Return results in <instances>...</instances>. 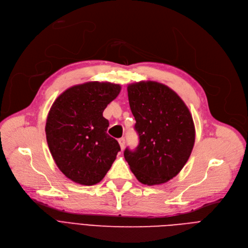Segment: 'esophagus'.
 <instances>
[{
    "instance_id": "obj_1",
    "label": "esophagus",
    "mask_w": 248,
    "mask_h": 248,
    "mask_svg": "<svg viewBox=\"0 0 248 248\" xmlns=\"http://www.w3.org/2000/svg\"><path fill=\"white\" fill-rule=\"evenodd\" d=\"M119 142H120V146H121V149H122V151L124 149V146H125V140H124V138H122V139H120L119 140Z\"/></svg>"
}]
</instances>
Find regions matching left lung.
I'll use <instances>...</instances> for the list:
<instances>
[{
	"instance_id": "8db88e82",
	"label": "left lung",
	"mask_w": 248,
	"mask_h": 248,
	"mask_svg": "<svg viewBox=\"0 0 248 248\" xmlns=\"http://www.w3.org/2000/svg\"><path fill=\"white\" fill-rule=\"evenodd\" d=\"M129 107L140 139L124 155L141 184L166 183L187 163L195 142V126L185 102L165 84L140 81L127 86Z\"/></svg>"
}]
</instances>
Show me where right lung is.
<instances>
[{
    "label": "right lung",
    "mask_w": 248,
    "mask_h": 248,
    "mask_svg": "<svg viewBox=\"0 0 248 248\" xmlns=\"http://www.w3.org/2000/svg\"><path fill=\"white\" fill-rule=\"evenodd\" d=\"M121 88L89 81L66 89L52 104L45 126L47 144L59 170L75 183H99L121 151L107 134L109 124L102 115Z\"/></svg>",
    "instance_id": "right-lung-1"
}]
</instances>
